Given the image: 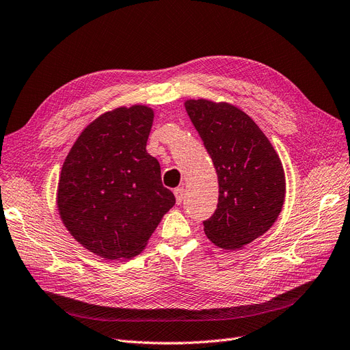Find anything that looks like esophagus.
I'll list each match as a JSON object with an SVG mask.
<instances>
[{"instance_id":"esophagus-1","label":"esophagus","mask_w":350,"mask_h":350,"mask_svg":"<svg viewBox=\"0 0 350 350\" xmlns=\"http://www.w3.org/2000/svg\"><path fill=\"white\" fill-rule=\"evenodd\" d=\"M174 196H176V202H177V204H180L183 202V199H185V189L183 187H177V189H174Z\"/></svg>"}]
</instances>
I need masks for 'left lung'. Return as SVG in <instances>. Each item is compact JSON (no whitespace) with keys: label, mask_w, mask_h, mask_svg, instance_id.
<instances>
[{"label":"left lung","mask_w":350,"mask_h":350,"mask_svg":"<svg viewBox=\"0 0 350 350\" xmlns=\"http://www.w3.org/2000/svg\"><path fill=\"white\" fill-rule=\"evenodd\" d=\"M185 107L217 173V206L203 221L206 237L217 247L238 250L265 234L281 212V160L260 126L237 107L206 99Z\"/></svg>","instance_id":"left-lung-1"}]
</instances>
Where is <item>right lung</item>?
<instances>
[{"label":"right lung","mask_w":350,"mask_h":350,"mask_svg":"<svg viewBox=\"0 0 350 350\" xmlns=\"http://www.w3.org/2000/svg\"><path fill=\"white\" fill-rule=\"evenodd\" d=\"M152 109L134 105L100 115L63 163L57 208L82 247L107 260L139 254L176 198L147 152Z\"/></svg>","instance_id":"add662e5"}]
</instances>
